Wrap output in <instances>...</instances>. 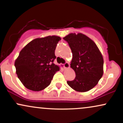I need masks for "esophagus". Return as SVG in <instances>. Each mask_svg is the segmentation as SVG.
Segmentation results:
<instances>
[{
	"label": "esophagus",
	"instance_id": "esophagus-1",
	"mask_svg": "<svg viewBox=\"0 0 123 123\" xmlns=\"http://www.w3.org/2000/svg\"><path fill=\"white\" fill-rule=\"evenodd\" d=\"M69 63L68 62H66L65 63H64L63 64V67H64V68H69Z\"/></svg>",
	"mask_w": 123,
	"mask_h": 123
}]
</instances>
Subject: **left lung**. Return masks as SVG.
<instances>
[{"label":"left lung","instance_id":"8db88e82","mask_svg":"<svg viewBox=\"0 0 123 123\" xmlns=\"http://www.w3.org/2000/svg\"><path fill=\"white\" fill-rule=\"evenodd\" d=\"M72 53L70 68L76 77L67 83L78 92H86L98 84L104 73V59L93 40L83 33H71L63 38Z\"/></svg>","mask_w":123,"mask_h":123}]
</instances>
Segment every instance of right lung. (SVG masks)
<instances>
[{"label": "right lung", "instance_id": "obj_1", "mask_svg": "<svg viewBox=\"0 0 123 123\" xmlns=\"http://www.w3.org/2000/svg\"><path fill=\"white\" fill-rule=\"evenodd\" d=\"M61 40L54 35L36 38L21 50L14 65L18 79L26 88L39 91L50 85L55 73L60 70L53 62Z\"/></svg>", "mask_w": 123, "mask_h": 123}]
</instances>
